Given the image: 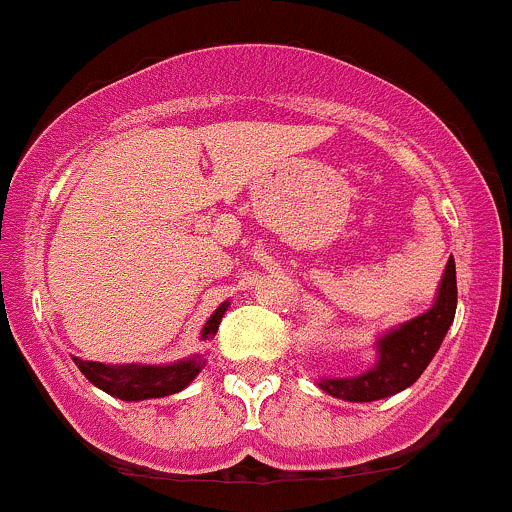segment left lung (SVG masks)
Listing matches in <instances>:
<instances>
[{
    "label": "left lung",
    "instance_id": "1",
    "mask_svg": "<svg viewBox=\"0 0 512 512\" xmlns=\"http://www.w3.org/2000/svg\"><path fill=\"white\" fill-rule=\"evenodd\" d=\"M455 312L457 271L455 258L450 256L433 307L394 329L377 333V360L370 370L355 377H321L319 389L343 401H377L404 392L435 358L442 338L455 321Z\"/></svg>",
    "mask_w": 512,
    "mask_h": 512
}]
</instances>
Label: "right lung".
<instances>
[{"label":"right lung","mask_w":512,"mask_h":512,"mask_svg":"<svg viewBox=\"0 0 512 512\" xmlns=\"http://www.w3.org/2000/svg\"><path fill=\"white\" fill-rule=\"evenodd\" d=\"M229 302H222L220 307L212 312V317L205 321L203 331H200V341H210L215 338L220 321L225 317ZM79 372L89 380L94 387L103 389L106 394L116 396L123 401H145V399H162V396L176 394L186 389L198 372L205 367V355L195 353L191 358L176 360V363L166 365H147V363H96V360L72 358Z\"/></svg>","instance_id":"add662e5"}]
</instances>
